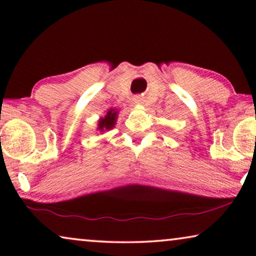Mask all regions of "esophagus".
I'll return each instance as SVG.
<instances>
[{
    "label": "esophagus",
    "instance_id": "obj_1",
    "mask_svg": "<svg viewBox=\"0 0 256 256\" xmlns=\"http://www.w3.org/2000/svg\"><path fill=\"white\" fill-rule=\"evenodd\" d=\"M134 101H135V104H142V98L135 96L134 98Z\"/></svg>",
    "mask_w": 256,
    "mask_h": 256
}]
</instances>
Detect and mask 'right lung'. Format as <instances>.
Wrapping results in <instances>:
<instances>
[{"label": "right lung", "instance_id": "right-lung-1", "mask_svg": "<svg viewBox=\"0 0 256 256\" xmlns=\"http://www.w3.org/2000/svg\"><path fill=\"white\" fill-rule=\"evenodd\" d=\"M116 114H118V112H115L114 110H108L106 116L102 118L99 121V128L98 129L101 132H104V130H108V129L113 128L115 120H116Z\"/></svg>", "mask_w": 256, "mask_h": 256}]
</instances>
